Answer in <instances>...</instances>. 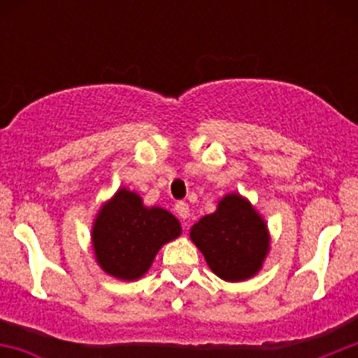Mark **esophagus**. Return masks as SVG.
<instances>
[{
  "label": "esophagus",
  "mask_w": 358,
  "mask_h": 358,
  "mask_svg": "<svg viewBox=\"0 0 358 358\" xmlns=\"http://www.w3.org/2000/svg\"><path fill=\"white\" fill-rule=\"evenodd\" d=\"M176 213L179 215V217L182 218V220H186V218L189 217V206L186 204V202H177L176 204Z\"/></svg>",
  "instance_id": "esophagus-1"
}]
</instances>
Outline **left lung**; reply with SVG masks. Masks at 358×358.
Instances as JSON below:
<instances>
[{
  "instance_id": "1",
  "label": "left lung",
  "mask_w": 358,
  "mask_h": 358,
  "mask_svg": "<svg viewBox=\"0 0 358 358\" xmlns=\"http://www.w3.org/2000/svg\"><path fill=\"white\" fill-rule=\"evenodd\" d=\"M189 238L224 281H243L258 274L271 242L262 215L238 194L220 199L217 211L192 226Z\"/></svg>"
}]
</instances>
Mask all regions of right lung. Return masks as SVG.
<instances>
[{"label":"right lung","mask_w":358,"mask_h":358,"mask_svg":"<svg viewBox=\"0 0 358 358\" xmlns=\"http://www.w3.org/2000/svg\"><path fill=\"white\" fill-rule=\"evenodd\" d=\"M181 235V224L163 208L143 206L138 194L120 188L93 224L98 265L110 276L132 281L150 268L157 251Z\"/></svg>","instance_id":"obj_1"}]
</instances>
